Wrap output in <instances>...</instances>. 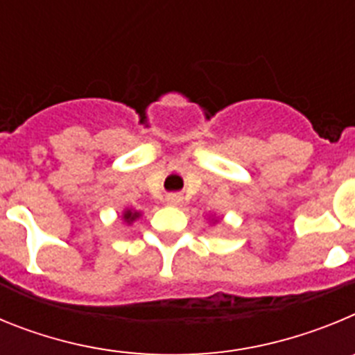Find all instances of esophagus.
Segmentation results:
<instances>
[{
    "instance_id": "1",
    "label": "esophagus",
    "mask_w": 355,
    "mask_h": 355,
    "mask_svg": "<svg viewBox=\"0 0 355 355\" xmlns=\"http://www.w3.org/2000/svg\"><path fill=\"white\" fill-rule=\"evenodd\" d=\"M167 202L171 206H181L183 205V196L181 193H168Z\"/></svg>"
}]
</instances>
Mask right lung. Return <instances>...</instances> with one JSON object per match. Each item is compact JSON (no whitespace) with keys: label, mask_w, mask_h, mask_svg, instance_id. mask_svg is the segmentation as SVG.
<instances>
[{"label":"right lung","mask_w":355,"mask_h":355,"mask_svg":"<svg viewBox=\"0 0 355 355\" xmlns=\"http://www.w3.org/2000/svg\"><path fill=\"white\" fill-rule=\"evenodd\" d=\"M139 216H140V211H135V209H124V213H122V218H124L126 224H133Z\"/></svg>","instance_id":"obj_1"}]
</instances>
